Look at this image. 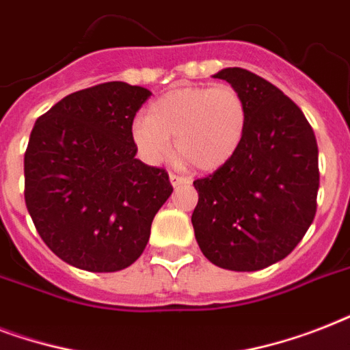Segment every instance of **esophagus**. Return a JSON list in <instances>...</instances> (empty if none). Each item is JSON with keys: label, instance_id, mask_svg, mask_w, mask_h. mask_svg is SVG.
<instances>
[{"label": "esophagus", "instance_id": "1", "mask_svg": "<svg viewBox=\"0 0 350 350\" xmlns=\"http://www.w3.org/2000/svg\"><path fill=\"white\" fill-rule=\"evenodd\" d=\"M169 180H170V185L172 187H180V185H187V183H191V180H189V178H185V176H178V174H170Z\"/></svg>", "mask_w": 350, "mask_h": 350}]
</instances>
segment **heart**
Here are the masks:
<instances>
[{"label":"heart","mask_w":350,"mask_h":350,"mask_svg":"<svg viewBox=\"0 0 350 350\" xmlns=\"http://www.w3.org/2000/svg\"><path fill=\"white\" fill-rule=\"evenodd\" d=\"M247 131V107L229 85L178 87L148 107V118L132 121L131 137L147 163L158 165L174 147L183 163L202 170L224 167L238 152Z\"/></svg>","instance_id":"obj_1"}]
</instances>
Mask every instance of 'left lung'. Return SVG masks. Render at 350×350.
Masks as SVG:
<instances>
[{
  "instance_id": "8db88e82",
  "label": "left lung",
  "mask_w": 350,
  "mask_h": 350,
  "mask_svg": "<svg viewBox=\"0 0 350 350\" xmlns=\"http://www.w3.org/2000/svg\"><path fill=\"white\" fill-rule=\"evenodd\" d=\"M214 78L241 94L247 131L230 161L194 181V236L214 265L260 271L291 254L314 219L318 145L299 107L267 79L239 67Z\"/></svg>"
}]
</instances>
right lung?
<instances>
[{
	"label": "right lung",
	"mask_w": 350,
	"mask_h": 350,
	"mask_svg": "<svg viewBox=\"0 0 350 350\" xmlns=\"http://www.w3.org/2000/svg\"><path fill=\"white\" fill-rule=\"evenodd\" d=\"M150 90L109 81L57 101L25 152V203L65 263L116 272L142 256L172 194L169 174L136 159L131 126Z\"/></svg>",
	"instance_id": "1"
}]
</instances>
